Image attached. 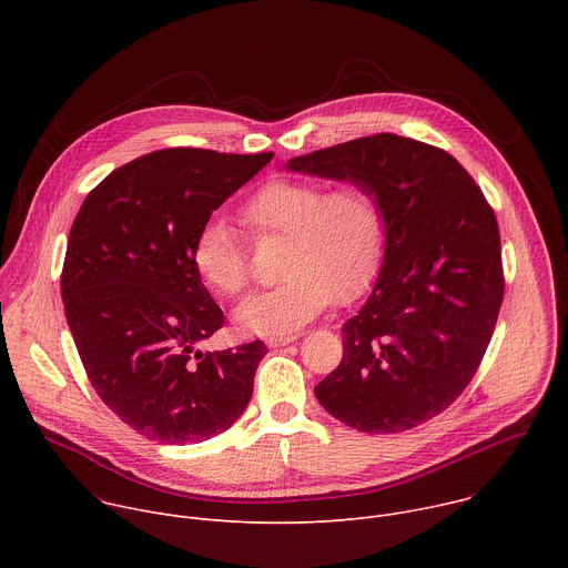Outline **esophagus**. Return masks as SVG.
I'll list each match as a JSON object with an SVG mask.
<instances>
[{"mask_svg":"<svg viewBox=\"0 0 568 568\" xmlns=\"http://www.w3.org/2000/svg\"><path fill=\"white\" fill-rule=\"evenodd\" d=\"M296 339H298V335H281V337H270L267 344H270L272 348H278V346H287V344H292V342H296Z\"/></svg>","mask_w":568,"mask_h":568,"instance_id":"esophagus-1","label":"esophagus"}]
</instances>
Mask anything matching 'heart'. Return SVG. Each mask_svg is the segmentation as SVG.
Here are the masks:
<instances>
[{"mask_svg":"<svg viewBox=\"0 0 568 568\" xmlns=\"http://www.w3.org/2000/svg\"><path fill=\"white\" fill-rule=\"evenodd\" d=\"M254 240L283 235V281L235 310L237 326L254 335L294 333L333 301L357 298L373 281L384 250V213L377 195L359 182L326 191L316 180H272L240 209ZM200 278L222 296L250 287L252 263L242 237L209 220L193 245Z\"/></svg>","mask_w":568,"mask_h":568,"instance_id":"obj_1","label":"heart"}]
</instances>
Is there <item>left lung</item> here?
Returning <instances> with one entry per match:
<instances>
[{
    "label": "left lung",
    "instance_id": "1",
    "mask_svg": "<svg viewBox=\"0 0 568 568\" xmlns=\"http://www.w3.org/2000/svg\"><path fill=\"white\" fill-rule=\"evenodd\" d=\"M287 169L366 184L384 213V263L344 323L342 364L314 386L321 407L366 434L443 414L478 371L504 301L493 206L449 152L386 132L294 156Z\"/></svg>",
    "mask_w": 568,
    "mask_h": 568
}]
</instances>
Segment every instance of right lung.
I'll use <instances>...</instances> for the list:
<instances>
[{"instance_id": "1", "label": "right lung", "mask_w": 568, "mask_h": 568, "mask_svg": "<svg viewBox=\"0 0 568 568\" xmlns=\"http://www.w3.org/2000/svg\"><path fill=\"white\" fill-rule=\"evenodd\" d=\"M166 148L112 171L80 206L60 276L80 362L134 432L189 445L247 409L265 344L202 353L224 314L202 285L193 245L211 213L272 161Z\"/></svg>"}]
</instances>
